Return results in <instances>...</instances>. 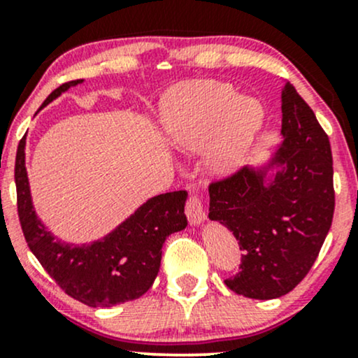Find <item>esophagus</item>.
<instances>
[{"instance_id": "esophagus-1", "label": "esophagus", "mask_w": 358, "mask_h": 358, "mask_svg": "<svg viewBox=\"0 0 358 358\" xmlns=\"http://www.w3.org/2000/svg\"><path fill=\"white\" fill-rule=\"evenodd\" d=\"M185 213H187L188 222H190L192 225H199L200 222L205 220L203 205H202V200H200L199 195L192 193V195L188 196L187 205H185Z\"/></svg>"}]
</instances>
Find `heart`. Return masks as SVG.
Segmentation results:
<instances>
[{
	"label": "heart",
	"instance_id": "obj_1",
	"mask_svg": "<svg viewBox=\"0 0 358 358\" xmlns=\"http://www.w3.org/2000/svg\"><path fill=\"white\" fill-rule=\"evenodd\" d=\"M264 109L252 97H237L227 82L190 80L166 94L162 122L166 134L183 150L208 145V162L219 171L236 170L252 146Z\"/></svg>",
	"mask_w": 358,
	"mask_h": 358
}]
</instances>
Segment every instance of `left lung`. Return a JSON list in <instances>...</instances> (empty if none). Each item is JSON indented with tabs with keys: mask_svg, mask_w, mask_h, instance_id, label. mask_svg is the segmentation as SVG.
Returning <instances> with one entry per match:
<instances>
[{
	"mask_svg": "<svg viewBox=\"0 0 358 358\" xmlns=\"http://www.w3.org/2000/svg\"><path fill=\"white\" fill-rule=\"evenodd\" d=\"M282 145L271 183L262 171L241 168L212 180L210 220L239 241L241 271L225 279L234 293L274 299L310 273L331 227L335 210L334 158L328 134L313 109L286 82L282 89Z\"/></svg>",
	"mask_w": 358,
	"mask_h": 358,
	"instance_id": "obj_1",
	"label": "left lung"
}]
</instances>
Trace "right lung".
<instances>
[{
    "instance_id": "right-lung-1",
    "label": "right lung",
    "mask_w": 358,
    "mask_h": 358,
    "mask_svg": "<svg viewBox=\"0 0 358 358\" xmlns=\"http://www.w3.org/2000/svg\"><path fill=\"white\" fill-rule=\"evenodd\" d=\"M80 82L62 84L43 106ZM15 183L20 225L28 248L65 294L92 308H109L143 296L158 276L166 237L187 227V192H168L143 203L102 241L90 245L64 244L35 215L24 168V138L16 151Z\"/></svg>"
}]
</instances>
